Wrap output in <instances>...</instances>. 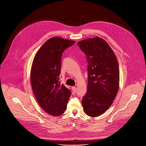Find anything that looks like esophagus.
Segmentation results:
<instances>
[{
    "label": "esophagus",
    "mask_w": 146,
    "mask_h": 146,
    "mask_svg": "<svg viewBox=\"0 0 146 146\" xmlns=\"http://www.w3.org/2000/svg\"><path fill=\"white\" fill-rule=\"evenodd\" d=\"M72 91H73V93H76V88L75 87H72Z\"/></svg>",
    "instance_id": "1"
}]
</instances>
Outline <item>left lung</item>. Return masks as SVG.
<instances>
[{"label": "left lung", "mask_w": 146, "mask_h": 146, "mask_svg": "<svg viewBox=\"0 0 146 146\" xmlns=\"http://www.w3.org/2000/svg\"><path fill=\"white\" fill-rule=\"evenodd\" d=\"M88 63V86L82 99L85 113L96 117L105 113L117 96L119 81L117 57L106 41L95 37L78 41Z\"/></svg>", "instance_id": "obj_1"}]
</instances>
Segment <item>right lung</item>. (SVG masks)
I'll return each mask as SVG.
<instances>
[{"instance_id":"right-lung-1","label":"right lung","mask_w":146,"mask_h":146,"mask_svg":"<svg viewBox=\"0 0 146 146\" xmlns=\"http://www.w3.org/2000/svg\"><path fill=\"white\" fill-rule=\"evenodd\" d=\"M74 43L51 37L39 48L32 62L31 81L35 96L40 106L53 116L64 113L71 95L70 91L58 81L62 53Z\"/></svg>"}]
</instances>
